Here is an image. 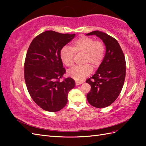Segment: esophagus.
<instances>
[{"label": "esophagus", "instance_id": "1", "mask_svg": "<svg viewBox=\"0 0 146 146\" xmlns=\"http://www.w3.org/2000/svg\"><path fill=\"white\" fill-rule=\"evenodd\" d=\"M83 82H76V85H81Z\"/></svg>", "mask_w": 146, "mask_h": 146}]
</instances>
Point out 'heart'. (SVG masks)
Segmentation results:
<instances>
[{
    "mask_svg": "<svg viewBox=\"0 0 146 146\" xmlns=\"http://www.w3.org/2000/svg\"><path fill=\"white\" fill-rule=\"evenodd\" d=\"M105 52V46L102 42L95 41L90 37L82 36L72 42V48L67 45L61 48L60 56L66 66L70 67L74 64L75 53H83V63L85 64L75 66L68 71V75L70 77L80 81L91 74L92 68L90 64L92 67L96 68L102 63Z\"/></svg>",
    "mask_w": 146,
    "mask_h": 146,
    "instance_id": "b5f03b06",
    "label": "heart"
}]
</instances>
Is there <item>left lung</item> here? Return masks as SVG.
Here are the masks:
<instances>
[{"mask_svg": "<svg viewBox=\"0 0 146 146\" xmlns=\"http://www.w3.org/2000/svg\"><path fill=\"white\" fill-rule=\"evenodd\" d=\"M99 37L106 46L102 62L94 75L86 81L91 85L87 100L92 106L103 108L111 105L120 94L126 73L125 56L115 38L96 30L86 34Z\"/></svg>", "mask_w": 146, "mask_h": 146, "instance_id": "8db88e82", "label": "left lung"}]
</instances>
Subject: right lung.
<instances>
[{
    "label": "right lung",
    "instance_id": "right-lung-1",
    "mask_svg": "<svg viewBox=\"0 0 146 146\" xmlns=\"http://www.w3.org/2000/svg\"><path fill=\"white\" fill-rule=\"evenodd\" d=\"M76 34L48 30L38 35L30 43L24 63V78L33 100L42 109L56 112L65 107L75 81L68 77L60 56L61 48Z\"/></svg>",
    "mask_w": 146,
    "mask_h": 146
}]
</instances>
